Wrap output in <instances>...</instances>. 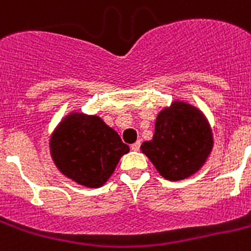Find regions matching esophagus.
Here are the masks:
<instances>
[{
    "label": "esophagus",
    "mask_w": 251,
    "mask_h": 251,
    "mask_svg": "<svg viewBox=\"0 0 251 251\" xmlns=\"http://www.w3.org/2000/svg\"><path fill=\"white\" fill-rule=\"evenodd\" d=\"M139 147H141V142H139V141H137V142L133 143V145L130 146V149H131L133 151H138Z\"/></svg>",
    "instance_id": "34e87169"
}]
</instances>
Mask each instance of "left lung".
<instances>
[{"label": "left lung", "mask_w": 251, "mask_h": 251, "mask_svg": "<svg viewBox=\"0 0 251 251\" xmlns=\"http://www.w3.org/2000/svg\"><path fill=\"white\" fill-rule=\"evenodd\" d=\"M213 149V134L200 109L174 101L156 116L155 133L141 150L167 180H183L204 166Z\"/></svg>", "instance_id": "1"}]
</instances>
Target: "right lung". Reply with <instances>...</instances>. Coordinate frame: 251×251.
I'll use <instances>...</instances> for the list:
<instances>
[{
  "instance_id": "right-lung-1",
  "label": "right lung",
  "mask_w": 251,
  "mask_h": 251,
  "mask_svg": "<svg viewBox=\"0 0 251 251\" xmlns=\"http://www.w3.org/2000/svg\"><path fill=\"white\" fill-rule=\"evenodd\" d=\"M50 151L63 175L80 185L97 188L112 176L129 146L99 116L72 112L51 134Z\"/></svg>"
}]
</instances>
